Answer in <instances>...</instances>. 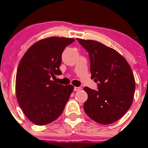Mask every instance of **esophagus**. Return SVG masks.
Wrapping results in <instances>:
<instances>
[{"label": "esophagus", "instance_id": "34e87169", "mask_svg": "<svg viewBox=\"0 0 148 148\" xmlns=\"http://www.w3.org/2000/svg\"><path fill=\"white\" fill-rule=\"evenodd\" d=\"M81 90V87H74V91H78V90Z\"/></svg>", "mask_w": 148, "mask_h": 148}]
</instances>
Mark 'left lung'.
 <instances>
[{
	"instance_id": "8db88e82",
	"label": "left lung",
	"mask_w": 148,
	"mask_h": 148,
	"mask_svg": "<svg viewBox=\"0 0 148 148\" xmlns=\"http://www.w3.org/2000/svg\"><path fill=\"white\" fill-rule=\"evenodd\" d=\"M76 40L89 53L91 77L98 82V90L88 87L85 113L101 125L118 121L132 106L135 79L130 64L121 54L101 42Z\"/></svg>"
}]
</instances>
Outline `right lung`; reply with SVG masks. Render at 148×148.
I'll use <instances>...</instances> for the list:
<instances>
[{"instance_id": "obj_1", "label": "right lung", "mask_w": 148, "mask_h": 148, "mask_svg": "<svg viewBox=\"0 0 148 148\" xmlns=\"http://www.w3.org/2000/svg\"><path fill=\"white\" fill-rule=\"evenodd\" d=\"M74 39L51 37L35 42L18 64L16 96L26 118L37 125L56 120L72 94V85L62 86L51 79L62 74V53Z\"/></svg>"}]
</instances>
